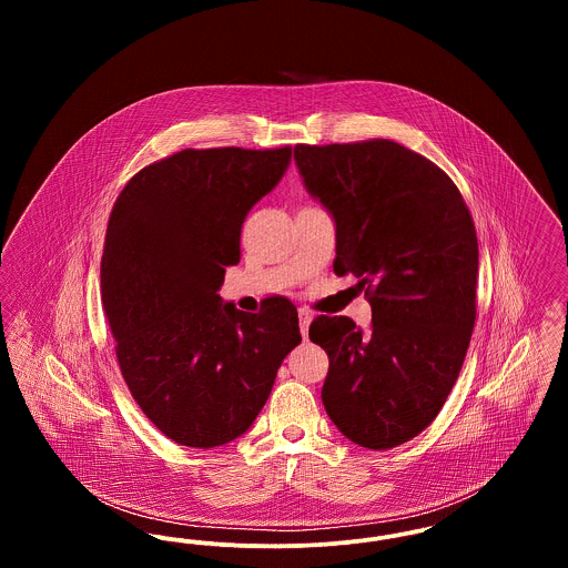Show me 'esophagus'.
Listing matches in <instances>:
<instances>
[{
  "instance_id": "obj_1",
  "label": "esophagus",
  "mask_w": 568,
  "mask_h": 568,
  "mask_svg": "<svg viewBox=\"0 0 568 568\" xmlns=\"http://www.w3.org/2000/svg\"><path fill=\"white\" fill-rule=\"evenodd\" d=\"M297 317H300V332H302V338L308 336V325L313 322V313L308 308H300L297 311Z\"/></svg>"
}]
</instances>
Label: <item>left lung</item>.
I'll return each instance as SVG.
<instances>
[{"mask_svg": "<svg viewBox=\"0 0 568 568\" xmlns=\"http://www.w3.org/2000/svg\"><path fill=\"white\" fill-rule=\"evenodd\" d=\"M294 160L334 216V272L373 308L368 336L349 317L308 327L329 357L325 410L353 443L392 449L433 424L458 381L477 317L473 216L436 163L394 140L296 144Z\"/></svg>", "mask_w": 568, "mask_h": 568, "instance_id": "8db88e82", "label": "left lung"}]
</instances>
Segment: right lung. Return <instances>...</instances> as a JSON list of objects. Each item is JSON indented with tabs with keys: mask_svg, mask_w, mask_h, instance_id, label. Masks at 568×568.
<instances>
[{
	"mask_svg": "<svg viewBox=\"0 0 568 568\" xmlns=\"http://www.w3.org/2000/svg\"><path fill=\"white\" fill-rule=\"evenodd\" d=\"M292 146L185 149L119 193L102 255V304L142 413L179 445L211 449L248 430L300 345L296 306L243 313L216 294L241 262L244 216L285 174Z\"/></svg>",
	"mask_w": 568,
	"mask_h": 568,
	"instance_id": "add662e5",
	"label": "right lung"
}]
</instances>
